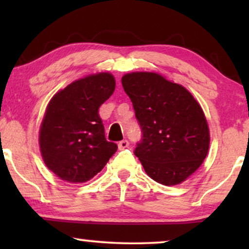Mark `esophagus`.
Segmentation results:
<instances>
[{
  "label": "esophagus",
  "mask_w": 249,
  "mask_h": 249,
  "mask_svg": "<svg viewBox=\"0 0 249 249\" xmlns=\"http://www.w3.org/2000/svg\"><path fill=\"white\" fill-rule=\"evenodd\" d=\"M129 146V142L128 141H121V142H119V144H118V147H119V149H124V148H127Z\"/></svg>",
  "instance_id": "esophagus-1"
}]
</instances>
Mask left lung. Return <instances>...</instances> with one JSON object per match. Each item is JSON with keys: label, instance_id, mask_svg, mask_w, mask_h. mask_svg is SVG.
Wrapping results in <instances>:
<instances>
[{"label": "left lung", "instance_id": "1", "mask_svg": "<svg viewBox=\"0 0 249 249\" xmlns=\"http://www.w3.org/2000/svg\"><path fill=\"white\" fill-rule=\"evenodd\" d=\"M142 129L135 155L145 172L165 186L181 183L202 165L210 146L204 112L181 85L155 72H131L121 79Z\"/></svg>", "mask_w": 249, "mask_h": 249}]
</instances>
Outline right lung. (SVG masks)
Segmentation results:
<instances>
[{"mask_svg":"<svg viewBox=\"0 0 249 249\" xmlns=\"http://www.w3.org/2000/svg\"><path fill=\"white\" fill-rule=\"evenodd\" d=\"M111 73L90 74L57 91L47 105L39 147L47 168L68 182H86L117 152L105 138L98 108L113 94Z\"/></svg>","mask_w":249,"mask_h":249,"instance_id":"obj_1","label":"right lung"}]
</instances>
